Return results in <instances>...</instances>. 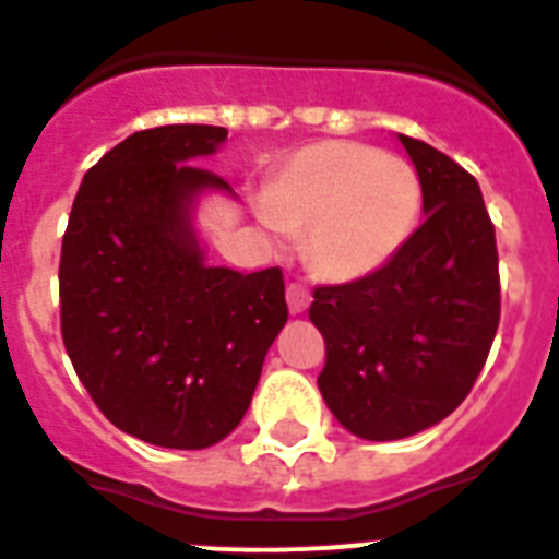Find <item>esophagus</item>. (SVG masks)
Instances as JSON below:
<instances>
[{
	"mask_svg": "<svg viewBox=\"0 0 559 559\" xmlns=\"http://www.w3.org/2000/svg\"><path fill=\"white\" fill-rule=\"evenodd\" d=\"M308 305H310V290L305 288V285H299V283H290L288 285V308H290V313H305V310H308Z\"/></svg>",
	"mask_w": 559,
	"mask_h": 559,
	"instance_id": "34e87169",
	"label": "esophagus"
}]
</instances>
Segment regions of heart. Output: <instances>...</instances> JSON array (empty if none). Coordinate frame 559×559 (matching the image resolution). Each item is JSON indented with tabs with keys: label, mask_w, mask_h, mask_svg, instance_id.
Masks as SVG:
<instances>
[{
	"label": "heart",
	"mask_w": 559,
	"mask_h": 559,
	"mask_svg": "<svg viewBox=\"0 0 559 559\" xmlns=\"http://www.w3.org/2000/svg\"><path fill=\"white\" fill-rule=\"evenodd\" d=\"M423 187L406 159L360 142H319L290 156L260 218L276 235L308 231V257L338 283L374 274L417 226Z\"/></svg>",
	"instance_id": "1"
}]
</instances>
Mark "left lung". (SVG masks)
<instances>
[{
    "mask_svg": "<svg viewBox=\"0 0 559 559\" xmlns=\"http://www.w3.org/2000/svg\"><path fill=\"white\" fill-rule=\"evenodd\" d=\"M426 221L374 274L313 290L319 389L341 426L389 442L426 431L471 394L501 319L496 226L478 181L400 133Z\"/></svg>",
    "mask_w": 559,
    "mask_h": 559,
    "instance_id": "8db88e82",
    "label": "left lung"
}]
</instances>
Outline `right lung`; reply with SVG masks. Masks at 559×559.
<instances>
[{
    "label": "right lung",
    "instance_id": "add662e5",
    "mask_svg": "<svg viewBox=\"0 0 559 559\" xmlns=\"http://www.w3.org/2000/svg\"><path fill=\"white\" fill-rule=\"evenodd\" d=\"M224 140L218 126L131 133L88 167L63 231L69 360L114 426L159 448L235 431L288 322L283 271L212 269L192 231L195 195L229 190L192 162Z\"/></svg>",
    "mask_w": 559,
    "mask_h": 559
}]
</instances>
